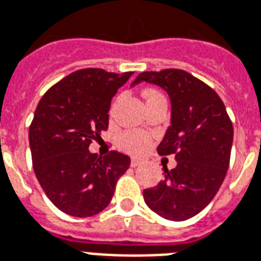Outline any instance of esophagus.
<instances>
[{"instance_id":"1","label":"esophagus","mask_w":261,"mask_h":261,"mask_svg":"<svg viewBox=\"0 0 261 261\" xmlns=\"http://www.w3.org/2000/svg\"><path fill=\"white\" fill-rule=\"evenodd\" d=\"M142 163V160L140 158H131V167H137V166H140Z\"/></svg>"}]
</instances>
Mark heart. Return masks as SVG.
<instances>
[{"mask_svg": "<svg viewBox=\"0 0 261 261\" xmlns=\"http://www.w3.org/2000/svg\"><path fill=\"white\" fill-rule=\"evenodd\" d=\"M146 102L153 101L158 98H165L160 92L155 91V90H146L144 92ZM149 137L146 136L145 133L138 130H128L124 131L120 136V145L123 149H125L130 153H141L149 146Z\"/></svg>", "mask_w": 261, "mask_h": 261, "instance_id": "b5f03b06", "label": "heart"}]
</instances>
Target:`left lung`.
I'll return each instance as SVG.
<instances>
[{"label":"left lung","mask_w":261,"mask_h":261,"mask_svg":"<svg viewBox=\"0 0 261 261\" xmlns=\"http://www.w3.org/2000/svg\"><path fill=\"white\" fill-rule=\"evenodd\" d=\"M141 82L169 94L171 125L158 153L174 155L177 160L174 169L163 167V181L144 190V200L160 217L184 221L202 212L223 184L231 158L232 121L217 92L188 71H142L131 86Z\"/></svg>","instance_id":"8db88e82"}]
</instances>
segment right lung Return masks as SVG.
<instances>
[{
    "mask_svg": "<svg viewBox=\"0 0 261 261\" xmlns=\"http://www.w3.org/2000/svg\"><path fill=\"white\" fill-rule=\"evenodd\" d=\"M133 71L80 69L48 90L29 128L33 169L48 199L74 217L95 216L111 203L130 158L117 150L91 153L88 146L109 125V108Z\"/></svg>",
    "mask_w": 261,
    "mask_h": 261,
    "instance_id": "right-lung-1",
    "label": "right lung"
}]
</instances>
